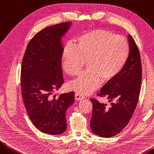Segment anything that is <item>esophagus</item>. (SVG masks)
Masks as SVG:
<instances>
[{"instance_id":"1","label":"esophagus","mask_w":154,"mask_h":154,"mask_svg":"<svg viewBox=\"0 0 154 154\" xmlns=\"http://www.w3.org/2000/svg\"><path fill=\"white\" fill-rule=\"evenodd\" d=\"M85 97L84 96V95L80 94H79V93H76V94H75V100L77 101H80V100H82L83 99H85Z\"/></svg>"}]
</instances>
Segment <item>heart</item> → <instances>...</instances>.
I'll list each match as a JSON object with an SVG mask.
<instances>
[{"label":"heart","mask_w":154,"mask_h":154,"mask_svg":"<svg viewBox=\"0 0 154 154\" xmlns=\"http://www.w3.org/2000/svg\"><path fill=\"white\" fill-rule=\"evenodd\" d=\"M129 44L125 39L110 32L97 30L82 35L75 46L65 48L61 64L65 72L75 75L86 62V71L70 83L73 90L88 94L103 82L115 78L122 71L129 56Z\"/></svg>","instance_id":"1"}]
</instances>
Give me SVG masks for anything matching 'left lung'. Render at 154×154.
I'll return each mask as SVG.
<instances>
[{
    "instance_id": "1",
    "label": "left lung",
    "mask_w": 154,
    "mask_h": 154,
    "mask_svg": "<svg viewBox=\"0 0 154 154\" xmlns=\"http://www.w3.org/2000/svg\"><path fill=\"white\" fill-rule=\"evenodd\" d=\"M127 38L130 52L124 67L97 95L98 98H104L106 102L90 99L93 104L91 129L100 137H112L126 126L139 97L142 80L140 56L132 36L128 35Z\"/></svg>"
}]
</instances>
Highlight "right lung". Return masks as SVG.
I'll use <instances>...</instances> for the list:
<instances>
[{"label": "right lung", "mask_w": 154, "mask_h": 154, "mask_svg": "<svg viewBox=\"0 0 154 154\" xmlns=\"http://www.w3.org/2000/svg\"><path fill=\"white\" fill-rule=\"evenodd\" d=\"M72 25V22H63L37 32L28 44L22 59L21 89L25 108L35 126L50 135L66 130L65 114L75 100L74 92L54 94L64 82L63 39Z\"/></svg>", "instance_id": "right-lung-1"}]
</instances>
